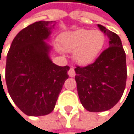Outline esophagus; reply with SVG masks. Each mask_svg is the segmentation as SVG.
Instances as JSON below:
<instances>
[{
	"label": "esophagus",
	"mask_w": 134,
	"mask_h": 134,
	"mask_svg": "<svg viewBox=\"0 0 134 134\" xmlns=\"http://www.w3.org/2000/svg\"><path fill=\"white\" fill-rule=\"evenodd\" d=\"M68 74H69V76H71V77H73V76H76V72H75V69H74V68H73V67H71V68L69 69V71H68Z\"/></svg>",
	"instance_id": "34e87169"
}]
</instances>
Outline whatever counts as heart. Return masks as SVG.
Segmentation results:
<instances>
[{"mask_svg": "<svg viewBox=\"0 0 134 134\" xmlns=\"http://www.w3.org/2000/svg\"><path fill=\"white\" fill-rule=\"evenodd\" d=\"M60 42L64 51L74 52L75 61L80 65L93 62L106 43L104 34L99 30L79 29L64 33Z\"/></svg>", "mask_w": 134, "mask_h": 134, "instance_id": "obj_1", "label": "heart"}]
</instances>
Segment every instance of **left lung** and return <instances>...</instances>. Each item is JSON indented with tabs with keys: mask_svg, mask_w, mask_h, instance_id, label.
Instances as JSON below:
<instances>
[{
	"mask_svg": "<svg viewBox=\"0 0 134 134\" xmlns=\"http://www.w3.org/2000/svg\"><path fill=\"white\" fill-rule=\"evenodd\" d=\"M98 27L108 37L109 47L94 63L75 69L80 103L91 112L111 109L122 96L127 77L126 53L119 36L100 24Z\"/></svg>",
	"mask_w": 134,
	"mask_h": 134,
	"instance_id": "obj_1",
	"label": "left lung"
}]
</instances>
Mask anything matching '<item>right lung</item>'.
I'll return each instance as SVG.
<instances>
[{
    "instance_id": "1",
    "label": "right lung",
    "mask_w": 134,
    "mask_h": 134,
    "mask_svg": "<svg viewBox=\"0 0 134 134\" xmlns=\"http://www.w3.org/2000/svg\"><path fill=\"white\" fill-rule=\"evenodd\" d=\"M51 22H35L20 31L8 52L5 80L8 93L20 110L29 116L53 111L64 83L68 65L58 66L49 59Z\"/></svg>"
}]
</instances>
